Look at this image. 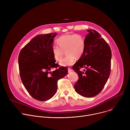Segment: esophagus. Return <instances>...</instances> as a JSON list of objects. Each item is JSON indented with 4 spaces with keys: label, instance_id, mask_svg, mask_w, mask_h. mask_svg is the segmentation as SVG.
Returning a JSON list of instances; mask_svg holds the SVG:
<instances>
[{
    "label": "esophagus",
    "instance_id": "esophagus-1",
    "mask_svg": "<svg viewBox=\"0 0 130 130\" xmlns=\"http://www.w3.org/2000/svg\"><path fill=\"white\" fill-rule=\"evenodd\" d=\"M68 72H71V71H72V69L71 68L68 67Z\"/></svg>",
    "mask_w": 130,
    "mask_h": 130
}]
</instances>
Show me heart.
<instances>
[{"label": "heart", "mask_w": 130, "mask_h": 130, "mask_svg": "<svg viewBox=\"0 0 130 130\" xmlns=\"http://www.w3.org/2000/svg\"><path fill=\"white\" fill-rule=\"evenodd\" d=\"M56 43L59 47L54 46L51 52L53 57L56 61H60L66 51L67 54L60 63L63 66L73 64L76 57L78 59L83 55L85 48V42L83 37L79 34H66L57 40Z\"/></svg>", "instance_id": "heart-1"}]
</instances>
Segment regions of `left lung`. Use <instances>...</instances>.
Masks as SVG:
<instances>
[{"label":"left lung","instance_id":"1","mask_svg":"<svg viewBox=\"0 0 130 130\" xmlns=\"http://www.w3.org/2000/svg\"><path fill=\"white\" fill-rule=\"evenodd\" d=\"M83 55L72 66L79 80L74 87L78 94L90 98L102 90L110 75L112 52L106 41L95 30H88ZM84 68L81 71L80 69Z\"/></svg>","mask_w":130,"mask_h":130}]
</instances>
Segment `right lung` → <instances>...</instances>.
I'll return each instance as SVG.
<instances>
[{
	"mask_svg": "<svg viewBox=\"0 0 130 130\" xmlns=\"http://www.w3.org/2000/svg\"><path fill=\"white\" fill-rule=\"evenodd\" d=\"M56 33L36 35L20 51L18 66L22 81L29 94L41 101L51 98L56 93L58 81L68 72L66 67H59L51 49Z\"/></svg>",
	"mask_w": 130,
	"mask_h": 130,
	"instance_id": "add662e5",
	"label": "right lung"
}]
</instances>
